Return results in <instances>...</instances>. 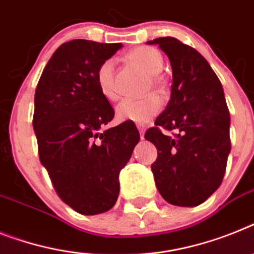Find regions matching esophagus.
Here are the masks:
<instances>
[{"label":"esophagus","instance_id":"1","mask_svg":"<svg viewBox=\"0 0 254 254\" xmlns=\"http://www.w3.org/2000/svg\"><path fill=\"white\" fill-rule=\"evenodd\" d=\"M138 130L140 133V139H144V130H146V127L144 125H138Z\"/></svg>","mask_w":254,"mask_h":254}]
</instances>
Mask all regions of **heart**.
Returning a JSON list of instances; mask_svg holds the SVG:
<instances>
[{"mask_svg":"<svg viewBox=\"0 0 254 254\" xmlns=\"http://www.w3.org/2000/svg\"><path fill=\"white\" fill-rule=\"evenodd\" d=\"M127 59L150 74V82L153 87L161 89L164 81L160 76L163 71L164 59L156 49L140 46L127 54ZM97 85L107 101H117L120 97L115 81V61L107 59L102 62L97 69ZM161 110V101L156 95L150 94L140 99H125L116 107V119L119 121L144 125L156 116Z\"/></svg>","mask_w":254,"mask_h":254,"instance_id":"heart-1","label":"heart"}]
</instances>
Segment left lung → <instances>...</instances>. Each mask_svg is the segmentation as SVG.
<instances>
[{"label":"left lung","instance_id":"1","mask_svg":"<svg viewBox=\"0 0 254 254\" xmlns=\"http://www.w3.org/2000/svg\"><path fill=\"white\" fill-rule=\"evenodd\" d=\"M168 55L173 84L167 108L144 138L157 148L151 165L160 195L177 206L204 203L222 183L231 151L230 114L221 81L195 49L174 37L148 41ZM176 130L170 137L162 129Z\"/></svg>","mask_w":254,"mask_h":254}]
</instances>
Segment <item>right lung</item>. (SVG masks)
I'll use <instances>...</instances> for the list:
<instances>
[{"mask_svg":"<svg viewBox=\"0 0 254 254\" xmlns=\"http://www.w3.org/2000/svg\"><path fill=\"white\" fill-rule=\"evenodd\" d=\"M121 44L72 40L61 45L42 72L35 94L33 129L41 164L65 204L93 216L110 210L119 174L139 133L134 123L101 131L115 116L97 85V69Z\"/></svg>","mask_w":254,"mask_h":254,"instance_id":"right-lung-1","label":"right lung"}]
</instances>
